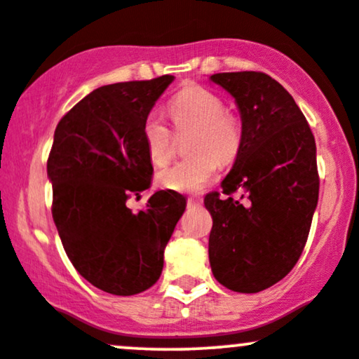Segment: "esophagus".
<instances>
[{"label": "esophagus", "instance_id": "obj_1", "mask_svg": "<svg viewBox=\"0 0 359 359\" xmlns=\"http://www.w3.org/2000/svg\"><path fill=\"white\" fill-rule=\"evenodd\" d=\"M189 205H201L203 204V199H197V197H191V199L187 201Z\"/></svg>", "mask_w": 359, "mask_h": 359}]
</instances>
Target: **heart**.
<instances>
[{"label":"heart","mask_w":359,"mask_h":359,"mask_svg":"<svg viewBox=\"0 0 359 359\" xmlns=\"http://www.w3.org/2000/svg\"><path fill=\"white\" fill-rule=\"evenodd\" d=\"M168 114L177 131H191L187 154L191 156L156 174L160 187L174 192H199L216 175L217 165L236 160L243 145V123L222 97L203 86H187L168 102ZM143 143L154 165H163L172 154V131L156 113L142 126Z\"/></svg>","instance_id":"1"}]
</instances>
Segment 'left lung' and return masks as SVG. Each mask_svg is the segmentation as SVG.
I'll use <instances>...</instances> for the list:
<instances>
[{
	"mask_svg": "<svg viewBox=\"0 0 359 359\" xmlns=\"http://www.w3.org/2000/svg\"><path fill=\"white\" fill-rule=\"evenodd\" d=\"M236 101L243 145L204 205L212 216L209 262L221 285L257 294L280 282L306 246L319 199L316 140L294 97L263 72L209 77ZM242 191L240 200L232 194Z\"/></svg>",
	"mask_w": 359,
	"mask_h": 359,
	"instance_id": "left-lung-1",
	"label": "left lung"
}]
</instances>
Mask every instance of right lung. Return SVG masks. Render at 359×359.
<instances>
[{
    "label": "right lung",
    "mask_w": 359,
    "mask_h": 359,
    "mask_svg": "<svg viewBox=\"0 0 359 359\" xmlns=\"http://www.w3.org/2000/svg\"><path fill=\"white\" fill-rule=\"evenodd\" d=\"M174 81L160 76L102 86L60 119L47 160L52 216L74 269L113 295H135L160 278L185 199L158 191L147 209L126 208L151 184L142 126Z\"/></svg>",
    "instance_id": "1"
}]
</instances>
